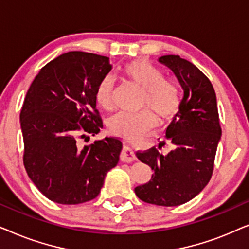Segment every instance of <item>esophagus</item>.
Here are the masks:
<instances>
[{
	"label": "esophagus",
	"mask_w": 249,
	"mask_h": 249,
	"mask_svg": "<svg viewBox=\"0 0 249 249\" xmlns=\"http://www.w3.org/2000/svg\"><path fill=\"white\" fill-rule=\"evenodd\" d=\"M120 160H121V162H125V163L134 162L136 160V155H135L134 151H132L129 146H124V149H122V152L120 154Z\"/></svg>",
	"instance_id": "34e87169"
}]
</instances>
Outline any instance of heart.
<instances>
[{"label":"heart","mask_w":249,"mask_h":249,"mask_svg":"<svg viewBox=\"0 0 249 249\" xmlns=\"http://www.w3.org/2000/svg\"><path fill=\"white\" fill-rule=\"evenodd\" d=\"M124 73L142 88V107L151 108L163 120H168L178 112L181 101L179 88L172 79L163 78L162 71L158 67L148 61L137 60L127 64ZM114 77L107 74L100 80L95 90L97 104L107 111L114 107ZM152 112L149 110H142L137 113L119 112L110 119L108 128L118 137L127 141H138L158 125V119Z\"/></svg>","instance_id":"1"}]
</instances>
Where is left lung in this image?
<instances>
[{
    "label": "left lung",
    "mask_w": 249,
    "mask_h": 249,
    "mask_svg": "<svg viewBox=\"0 0 249 249\" xmlns=\"http://www.w3.org/2000/svg\"><path fill=\"white\" fill-rule=\"evenodd\" d=\"M159 61L176 74L183 97L165 132L172 151L163 155L152 147L136 154L154 173L147 183L136 187L135 193L145 203L178 206L193 199L209 183L222 132L216 95L209 78L179 55H164ZM164 145L165 141L161 142L159 148Z\"/></svg>",
    "instance_id": "left-lung-1"
}]
</instances>
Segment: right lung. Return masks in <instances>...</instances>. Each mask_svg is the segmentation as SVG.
Instances as JSON below:
<instances>
[{"instance_id":"obj_1","label":"right lung","mask_w":249,"mask_h":249,"mask_svg":"<svg viewBox=\"0 0 249 249\" xmlns=\"http://www.w3.org/2000/svg\"><path fill=\"white\" fill-rule=\"evenodd\" d=\"M111 69L107 56L68 52L43 67L27 91L20 113L23 165L34 185L54 203L94 199L118 164L120 139L105 137L84 147L78 142L103 128L95 90Z\"/></svg>"}]
</instances>
